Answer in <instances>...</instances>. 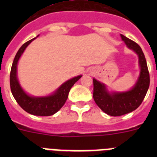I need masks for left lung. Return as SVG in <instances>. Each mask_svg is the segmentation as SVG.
<instances>
[{
	"label": "left lung",
	"instance_id": "obj_1",
	"mask_svg": "<svg viewBox=\"0 0 157 157\" xmlns=\"http://www.w3.org/2000/svg\"><path fill=\"white\" fill-rule=\"evenodd\" d=\"M123 41L129 48L138 54L141 67L138 81L130 90L121 93H109L103 83L95 78L94 81V101L101 110L112 116H123L137 109L143 101L149 87V73L145 55L141 47L128 37L121 34Z\"/></svg>",
	"mask_w": 157,
	"mask_h": 157
}]
</instances>
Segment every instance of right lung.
I'll use <instances>...</instances> for the list:
<instances>
[{"label": "right lung", "mask_w": 157, "mask_h": 157, "mask_svg": "<svg viewBox=\"0 0 157 157\" xmlns=\"http://www.w3.org/2000/svg\"><path fill=\"white\" fill-rule=\"evenodd\" d=\"M36 37L24 43L16 53L12 63L10 72V87L11 91L16 102L22 109L27 112L34 116H49L55 114L66 102L68 98L70 90L75 83L79 79L82 75L75 77L67 81L60 86L56 92L52 95L47 97H31L24 92L22 87L19 85L17 78V63L19 57L21 56L25 48Z\"/></svg>", "instance_id": "right-lung-1"}]
</instances>
